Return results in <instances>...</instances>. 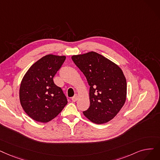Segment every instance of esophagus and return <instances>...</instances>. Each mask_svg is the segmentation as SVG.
Listing matches in <instances>:
<instances>
[{
  "mask_svg": "<svg viewBox=\"0 0 160 160\" xmlns=\"http://www.w3.org/2000/svg\"><path fill=\"white\" fill-rule=\"evenodd\" d=\"M78 95H75L73 97H72V101L73 102H76V101L78 100Z\"/></svg>",
  "mask_w": 160,
  "mask_h": 160,
  "instance_id": "esophagus-1",
  "label": "esophagus"
}]
</instances>
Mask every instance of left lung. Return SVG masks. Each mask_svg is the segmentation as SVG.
Wrapping results in <instances>:
<instances>
[{
	"instance_id": "obj_1",
	"label": "left lung",
	"mask_w": 160,
	"mask_h": 160,
	"mask_svg": "<svg viewBox=\"0 0 160 160\" xmlns=\"http://www.w3.org/2000/svg\"><path fill=\"white\" fill-rule=\"evenodd\" d=\"M72 59L90 86V106L84 115L97 124L113 119L126 100L127 82L122 69L94 52L72 55Z\"/></svg>"
}]
</instances>
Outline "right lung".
Here are the masks:
<instances>
[{
	"mask_svg": "<svg viewBox=\"0 0 160 160\" xmlns=\"http://www.w3.org/2000/svg\"><path fill=\"white\" fill-rule=\"evenodd\" d=\"M65 59L63 55H45L24 75L19 88V100L26 114L34 120L50 122L67 104L61 88L53 80Z\"/></svg>",
	"mask_w": 160,
	"mask_h": 160,
	"instance_id": "add662e5",
	"label": "right lung"
}]
</instances>
